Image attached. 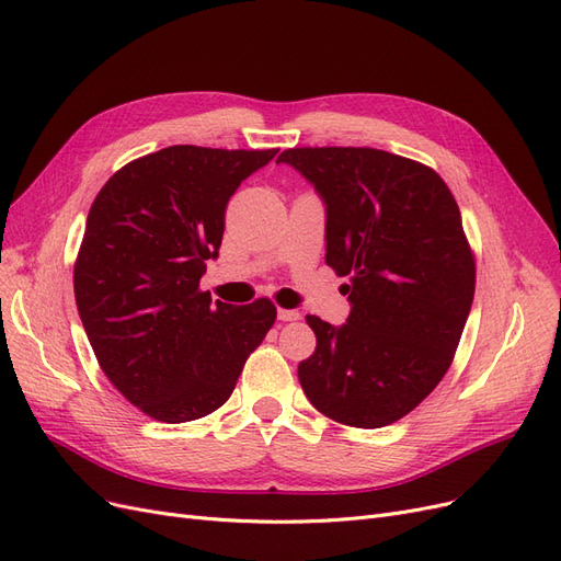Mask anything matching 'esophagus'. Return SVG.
<instances>
[{"label": "esophagus", "mask_w": 561, "mask_h": 561, "mask_svg": "<svg viewBox=\"0 0 561 561\" xmlns=\"http://www.w3.org/2000/svg\"><path fill=\"white\" fill-rule=\"evenodd\" d=\"M277 319L279 321H298L300 319V312L298 309H277Z\"/></svg>", "instance_id": "34e87169"}]
</instances>
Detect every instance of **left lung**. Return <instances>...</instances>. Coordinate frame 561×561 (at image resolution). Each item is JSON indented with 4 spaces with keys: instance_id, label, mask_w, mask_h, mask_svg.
Returning a JSON list of instances; mask_svg holds the SVG:
<instances>
[{
    "instance_id": "1",
    "label": "left lung",
    "mask_w": 561,
    "mask_h": 561,
    "mask_svg": "<svg viewBox=\"0 0 561 561\" xmlns=\"http://www.w3.org/2000/svg\"><path fill=\"white\" fill-rule=\"evenodd\" d=\"M325 203V263L351 314L307 317L314 354L298 365L307 400L351 427H383L416 409L448 371L469 317L476 261L460 207L430 165L375 148H294Z\"/></svg>"
}]
</instances>
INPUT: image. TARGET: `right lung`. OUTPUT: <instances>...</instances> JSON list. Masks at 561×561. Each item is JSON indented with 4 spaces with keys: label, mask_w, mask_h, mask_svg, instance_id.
Segmentation results:
<instances>
[{
    "label": "right lung",
    "mask_w": 561,
    "mask_h": 561,
    "mask_svg": "<svg viewBox=\"0 0 561 561\" xmlns=\"http://www.w3.org/2000/svg\"><path fill=\"white\" fill-rule=\"evenodd\" d=\"M277 150L171 145L129 161L96 194L73 265L82 325L103 375L161 423L219 409L277 319L267 298L213 302L228 198Z\"/></svg>",
    "instance_id": "add662e5"
}]
</instances>
